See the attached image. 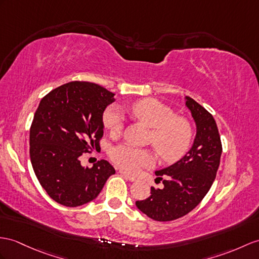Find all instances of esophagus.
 Here are the masks:
<instances>
[{
    "instance_id": "obj_1",
    "label": "esophagus",
    "mask_w": 259,
    "mask_h": 259,
    "mask_svg": "<svg viewBox=\"0 0 259 259\" xmlns=\"http://www.w3.org/2000/svg\"><path fill=\"white\" fill-rule=\"evenodd\" d=\"M119 174H121L122 176H124L125 178H127V179H128L130 181H132V182H134V181H136V180H137V179H136V177H134V176H131L130 174L123 171V170H119Z\"/></svg>"
}]
</instances>
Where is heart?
<instances>
[{"label": "heart", "instance_id": "heart-1", "mask_svg": "<svg viewBox=\"0 0 259 259\" xmlns=\"http://www.w3.org/2000/svg\"><path fill=\"white\" fill-rule=\"evenodd\" d=\"M128 114L146 124L151 130L150 142L160 159L174 162L186 154L192 140L191 125L186 118L176 117L169 106L155 99L135 101L126 108ZM124 117L116 106H110L103 114V123L112 135L121 133ZM112 161L128 172H136L154 162V155L148 149L127 144L118 145L110 151Z\"/></svg>", "mask_w": 259, "mask_h": 259}]
</instances>
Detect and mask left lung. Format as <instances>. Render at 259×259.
Segmentation results:
<instances>
[{"label":"left lung","instance_id":"left-lung-1","mask_svg":"<svg viewBox=\"0 0 259 259\" xmlns=\"http://www.w3.org/2000/svg\"><path fill=\"white\" fill-rule=\"evenodd\" d=\"M186 105L197 126L192 147L174 165L155 172L163 188L151 187L147 199L136 201L138 210L159 222L192 211L209 192L220 166L222 144L213 116L190 97H186Z\"/></svg>","mask_w":259,"mask_h":259}]
</instances>
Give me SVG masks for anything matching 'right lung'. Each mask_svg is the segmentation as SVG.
I'll use <instances>...</instances> for the list:
<instances>
[{
  "instance_id": "right-lung-1",
  "label": "right lung",
  "mask_w": 259,
  "mask_h": 259,
  "mask_svg": "<svg viewBox=\"0 0 259 259\" xmlns=\"http://www.w3.org/2000/svg\"><path fill=\"white\" fill-rule=\"evenodd\" d=\"M114 102L96 83L68 82L46 94L29 131L31 166L41 187L57 203L69 207L96 199L115 169L106 160L82 167L80 156L100 147L103 112Z\"/></svg>"
}]
</instances>
